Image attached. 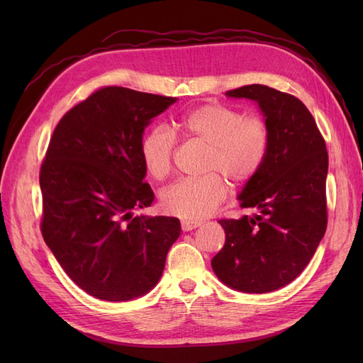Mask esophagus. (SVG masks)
Listing matches in <instances>:
<instances>
[{"label":"esophagus","mask_w":363,"mask_h":363,"mask_svg":"<svg viewBox=\"0 0 363 363\" xmlns=\"http://www.w3.org/2000/svg\"><path fill=\"white\" fill-rule=\"evenodd\" d=\"M200 225H201V223H199V221H186V219H183V221H182L183 232H191V230L200 227Z\"/></svg>","instance_id":"obj_1"}]
</instances>
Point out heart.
<instances>
[{
	"instance_id": "1",
	"label": "heart",
	"mask_w": 363,
	"mask_h": 363,
	"mask_svg": "<svg viewBox=\"0 0 363 363\" xmlns=\"http://www.w3.org/2000/svg\"><path fill=\"white\" fill-rule=\"evenodd\" d=\"M180 136L206 147L201 177L171 184L160 195L167 213L199 221L211 215L225 199V182L239 188L256 177L265 163L271 130L260 116H244L224 104L208 103L195 107L177 121ZM177 139L164 127L147 130L139 144L144 169L152 180L162 182L172 169Z\"/></svg>"
}]
</instances>
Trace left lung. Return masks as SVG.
Returning <instances> with one entry per match:
<instances>
[{
	"mask_svg": "<svg viewBox=\"0 0 363 363\" xmlns=\"http://www.w3.org/2000/svg\"><path fill=\"white\" fill-rule=\"evenodd\" d=\"M259 103L271 130L268 157L239 195L252 216L219 219L223 250L212 259L227 286L265 294L286 286L311 262L327 228L325 140L298 98L263 84L227 91Z\"/></svg>",
	"mask_w": 363,
	"mask_h": 363,
	"instance_id": "1",
	"label": "left lung"
}]
</instances>
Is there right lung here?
Wrapping results in <instances>:
<instances>
[{"instance_id": "obj_1", "label": "right lung", "mask_w": 363, "mask_h": 363, "mask_svg": "<svg viewBox=\"0 0 363 363\" xmlns=\"http://www.w3.org/2000/svg\"><path fill=\"white\" fill-rule=\"evenodd\" d=\"M175 98L104 86L54 128L43 157L40 232L69 279L106 301L147 294L180 236L174 216H133L155 201L139 144Z\"/></svg>"}]
</instances>
